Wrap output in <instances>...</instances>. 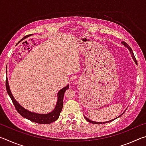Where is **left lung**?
Returning a JSON list of instances; mask_svg holds the SVG:
<instances>
[{
  "label": "left lung",
  "mask_w": 146,
  "mask_h": 146,
  "mask_svg": "<svg viewBox=\"0 0 146 146\" xmlns=\"http://www.w3.org/2000/svg\"><path fill=\"white\" fill-rule=\"evenodd\" d=\"M122 43L123 46H125L126 47V48L129 49V51H130V53H131V56H132V58H133V60H134V61H135V62L137 64V60H136V58H135V55H134V53H133V50H132V49L131 48V47L128 45V44L126 43V42H122ZM125 112V111H124ZM124 112H123L122 115H122L123 113H124ZM121 115H120L119 117H120ZM119 117H117L116 118H115V119H112V120H110V121H107V122H94V121H92V120H90V119H88V118H86L85 116H84V118H85V119L88 121V122H90V123H94V124H102V123H108V122H111V121H113V120H115V119H117V118H118Z\"/></svg>",
  "instance_id": "obj_1"
}]
</instances>
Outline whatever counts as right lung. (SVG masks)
<instances>
[{"mask_svg":"<svg viewBox=\"0 0 146 146\" xmlns=\"http://www.w3.org/2000/svg\"><path fill=\"white\" fill-rule=\"evenodd\" d=\"M6 88L7 92H8V95L10 97L11 99L13 102L15 108L16 110L18 111V113L21 115L22 117L27 118L29 120L32 121V122L41 123V124H48V123H52L55 122L58 119L59 116H60V113L61 112L62 110L63 107V98H64V95L65 91L69 89L70 86L69 84L66 86V87L63 88L62 90L58 91L57 93V102H56V106L52 111L47 113V114H38V113L31 112L30 111H28L24 109L23 106H21L15 100L13 95L10 91V89L9 87L8 84V79L6 77Z\"/></svg>","mask_w":146,"mask_h":146,"instance_id":"right-lung-1","label":"right lung"}]
</instances>
